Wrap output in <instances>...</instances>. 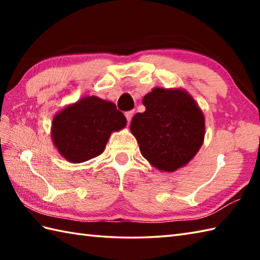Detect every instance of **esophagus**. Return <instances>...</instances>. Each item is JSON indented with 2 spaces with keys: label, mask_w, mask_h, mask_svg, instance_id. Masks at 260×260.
<instances>
[{
  "label": "esophagus",
  "mask_w": 260,
  "mask_h": 260,
  "mask_svg": "<svg viewBox=\"0 0 260 260\" xmlns=\"http://www.w3.org/2000/svg\"><path fill=\"white\" fill-rule=\"evenodd\" d=\"M134 115V110H129V112H126L125 113V116H126V119H127V123H129L132 117H133Z\"/></svg>",
  "instance_id": "esophagus-1"
}]
</instances>
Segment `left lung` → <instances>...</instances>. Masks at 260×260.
<instances>
[{
  "mask_svg": "<svg viewBox=\"0 0 260 260\" xmlns=\"http://www.w3.org/2000/svg\"><path fill=\"white\" fill-rule=\"evenodd\" d=\"M146 110L137 113L129 129L140 151L154 168L174 172L197 155L206 125L201 108L181 88H153L143 98Z\"/></svg>",
  "mask_w": 260,
  "mask_h": 260,
  "instance_id": "obj_1",
  "label": "left lung"
}]
</instances>
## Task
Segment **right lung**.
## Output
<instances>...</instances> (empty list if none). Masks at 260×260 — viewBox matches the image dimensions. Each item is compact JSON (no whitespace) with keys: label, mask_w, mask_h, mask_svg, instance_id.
I'll list each match as a JSON object with an SVG mask.
<instances>
[{"label":"right lung","mask_w":260,"mask_h":260,"mask_svg":"<svg viewBox=\"0 0 260 260\" xmlns=\"http://www.w3.org/2000/svg\"><path fill=\"white\" fill-rule=\"evenodd\" d=\"M125 126V116L114 103L87 96L54 115L51 140L68 162L82 163L101 155L110 134Z\"/></svg>","instance_id":"right-lung-1"}]
</instances>
